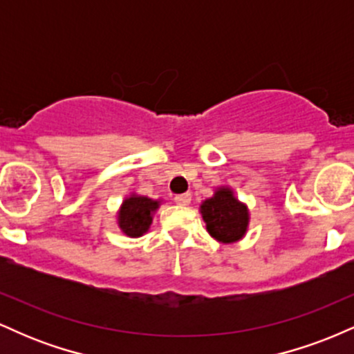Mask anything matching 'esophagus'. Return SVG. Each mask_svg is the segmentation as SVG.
Wrapping results in <instances>:
<instances>
[{"instance_id": "34e87169", "label": "esophagus", "mask_w": 354, "mask_h": 354, "mask_svg": "<svg viewBox=\"0 0 354 354\" xmlns=\"http://www.w3.org/2000/svg\"><path fill=\"white\" fill-rule=\"evenodd\" d=\"M174 203H176V205H181V206L189 205V203H191V194L189 193L176 194V196H174Z\"/></svg>"}]
</instances>
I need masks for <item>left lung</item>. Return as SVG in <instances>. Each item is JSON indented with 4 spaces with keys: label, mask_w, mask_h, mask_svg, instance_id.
Wrapping results in <instances>:
<instances>
[{
    "label": "left lung",
    "mask_w": 354,
    "mask_h": 354,
    "mask_svg": "<svg viewBox=\"0 0 354 354\" xmlns=\"http://www.w3.org/2000/svg\"><path fill=\"white\" fill-rule=\"evenodd\" d=\"M201 214L208 233L221 243L241 239L250 221L246 206L234 198L230 188H219L213 198L203 201Z\"/></svg>",
    "instance_id": "obj_1"
}]
</instances>
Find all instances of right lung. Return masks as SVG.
<instances>
[{
    "label": "right lung",
    "mask_w": 354,
    "mask_h": 354,
    "mask_svg": "<svg viewBox=\"0 0 354 354\" xmlns=\"http://www.w3.org/2000/svg\"><path fill=\"white\" fill-rule=\"evenodd\" d=\"M160 206V201H153L145 196H129L121 205L118 214V225L128 236H141L153 221V213Z\"/></svg>",
    "instance_id": "add662e5"
}]
</instances>
